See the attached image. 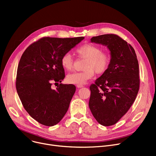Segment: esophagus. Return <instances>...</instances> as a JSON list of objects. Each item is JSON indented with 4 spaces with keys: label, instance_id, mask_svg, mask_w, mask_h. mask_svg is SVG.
<instances>
[{
    "label": "esophagus",
    "instance_id": "34e87169",
    "mask_svg": "<svg viewBox=\"0 0 156 156\" xmlns=\"http://www.w3.org/2000/svg\"><path fill=\"white\" fill-rule=\"evenodd\" d=\"M84 86L83 85H76V87L77 88H82V87H83Z\"/></svg>",
    "mask_w": 156,
    "mask_h": 156
}]
</instances>
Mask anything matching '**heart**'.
<instances>
[{
	"instance_id": "1",
	"label": "heart",
	"mask_w": 156,
	"mask_h": 156,
	"mask_svg": "<svg viewBox=\"0 0 156 156\" xmlns=\"http://www.w3.org/2000/svg\"><path fill=\"white\" fill-rule=\"evenodd\" d=\"M76 52L80 57L86 59L83 69L81 72L73 73L66 76L67 82L71 84L82 85L91 79L95 75H101L108 70L111 61V54L106 51H102L100 47L92 44H85L80 46ZM62 68L70 71L73 68V59L69 53L64 54L61 59Z\"/></svg>"
}]
</instances>
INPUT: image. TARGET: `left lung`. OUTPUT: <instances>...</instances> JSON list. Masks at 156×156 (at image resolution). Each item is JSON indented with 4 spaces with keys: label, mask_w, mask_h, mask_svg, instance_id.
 I'll list each match as a JSON object with an SVG mask.
<instances>
[{
    "label": "left lung",
    "mask_w": 156,
    "mask_h": 156,
    "mask_svg": "<svg viewBox=\"0 0 156 156\" xmlns=\"http://www.w3.org/2000/svg\"><path fill=\"white\" fill-rule=\"evenodd\" d=\"M91 42L107 46L111 52L109 66L90 87L89 108L101 125L109 126L127 112L140 87L138 62L134 48L115 34L91 38Z\"/></svg>",
    "instance_id": "8db88e82"
}]
</instances>
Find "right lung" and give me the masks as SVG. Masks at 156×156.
<instances>
[{
  "mask_svg": "<svg viewBox=\"0 0 156 156\" xmlns=\"http://www.w3.org/2000/svg\"><path fill=\"white\" fill-rule=\"evenodd\" d=\"M83 39L43 37L23 52L16 87L24 109L39 123L55 125L68 111L76 87L60 83L54 90L51 81L61 83L64 78L61 57Z\"/></svg>",
  "mask_w": 156,
  "mask_h": 156,
  "instance_id": "add662e5",
  "label": "right lung"
}]
</instances>
